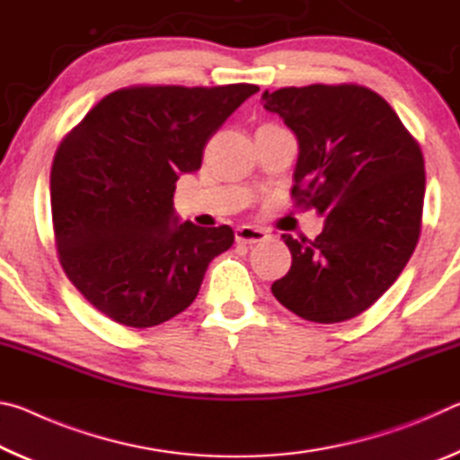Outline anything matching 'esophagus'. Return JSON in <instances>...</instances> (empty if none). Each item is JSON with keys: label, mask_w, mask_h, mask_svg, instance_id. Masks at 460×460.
Masks as SVG:
<instances>
[{"label": "esophagus", "mask_w": 460, "mask_h": 460, "mask_svg": "<svg viewBox=\"0 0 460 460\" xmlns=\"http://www.w3.org/2000/svg\"><path fill=\"white\" fill-rule=\"evenodd\" d=\"M266 237V231L252 227V225H241V227L235 229L237 243H258V241H263Z\"/></svg>", "instance_id": "esophagus-1"}]
</instances>
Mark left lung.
<instances>
[{"label": "left lung", "instance_id": "1", "mask_svg": "<svg viewBox=\"0 0 460 460\" xmlns=\"http://www.w3.org/2000/svg\"><path fill=\"white\" fill-rule=\"evenodd\" d=\"M261 101L298 137L294 205L324 215L316 239L282 235L292 266L271 292L305 321H349L381 298L414 253L422 150L392 105L361 84L284 87L263 91Z\"/></svg>", "mask_w": 460, "mask_h": 460}]
</instances>
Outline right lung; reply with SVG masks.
<instances>
[{"label":"right lung","mask_w":460,"mask_h":460,"mask_svg":"<svg viewBox=\"0 0 460 460\" xmlns=\"http://www.w3.org/2000/svg\"><path fill=\"white\" fill-rule=\"evenodd\" d=\"M260 87L134 84L109 93L62 137L50 170L54 245L66 278L101 314L147 329L197 298L229 225L176 223L174 190Z\"/></svg>","instance_id":"right-lung-1"}]
</instances>
